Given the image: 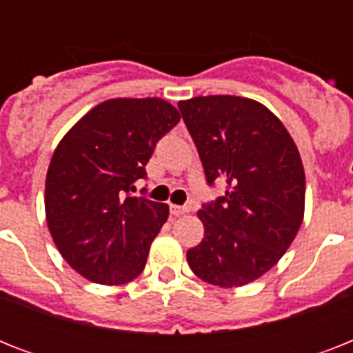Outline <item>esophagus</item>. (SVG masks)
I'll return each instance as SVG.
<instances>
[{"label":"esophagus","instance_id":"34e87169","mask_svg":"<svg viewBox=\"0 0 353 353\" xmlns=\"http://www.w3.org/2000/svg\"><path fill=\"white\" fill-rule=\"evenodd\" d=\"M185 212H188L187 207H179V205H170V214L172 216H183Z\"/></svg>","mask_w":353,"mask_h":353}]
</instances>
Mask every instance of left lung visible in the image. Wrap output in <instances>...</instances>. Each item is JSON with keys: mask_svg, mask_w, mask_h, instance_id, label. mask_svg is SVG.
Instances as JSON below:
<instances>
[{"mask_svg": "<svg viewBox=\"0 0 353 353\" xmlns=\"http://www.w3.org/2000/svg\"><path fill=\"white\" fill-rule=\"evenodd\" d=\"M179 110L207 183H227L225 196L198 210L205 236L187 251L188 265L209 284L240 288L268 273L301 229V154L280 119L252 99L194 97Z\"/></svg>", "mask_w": 353, "mask_h": 353, "instance_id": "1", "label": "left lung"}]
</instances>
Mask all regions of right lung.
<instances>
[{"mask_svg":"<svg viewBox=\"0 0 353 353\" xmlns=\"http://www.w3.org/2000/svg\"><path fill=\"white\" fill-rule=\"evenodd\" d=\"M179 119L157 97L110 99L58 143L46 177V220L63 260L84 279L119 285L143 273L168 205L130 190Z\"/></svg>","mask_w":353,"mask_h":353,"instance_id":"add662e5","label":"right lung"}]
</instances>
